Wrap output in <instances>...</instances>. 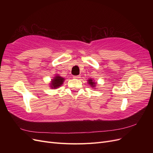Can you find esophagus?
I'll return each instance as SVG.
<instances>
[{"mask_svg": "<svg viewBox=\"0 0 153 153\" xmlns=\"http://www.w3.org/2000/svg\"><path fill=\"white\" fill-rule=\"evenodd\" d=\"M80 75H76V76H73V78H75V79H79L80 78Z\"/></svg>", "mask_w": 153, "mask_h": 153, "instance_id": "obj_1", "label": "esophagus"}]
</instances>
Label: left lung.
Masks as SVG:
<instances>
[{
	"mask_svg": "<svg viewBox=\"0 0 153 153\" xmlns=\"http://www.w3.org/2000/svg\"><path fill=\"white\" fill-rule=\"evenodd\" d=\"M88 82L89 83V84H90L92 87H94L95 83H94V82L92 81V79H89V82Z\"/></svg>",
	"mask_w": 153,
	"mask_h": 153,
	"instance_id": "left-lung-1",
	"label": "left lung"
}]
</instances>
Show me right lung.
I'll use <instances>...</instances> for the list:
<instances>
[{
    "mask_svg": "<svg viewBox=\"0 0 153 153\" xmlns=\"http://www.w3.org/2000/svg\"><path fill=\"white\" fill-rule=\"evenodd\" d=\"M64 80V78L62 77H61L59 76H56L52 80V83H51V87L52 88H57L61 86Z\"/></svg>",
    "mask_w": 153,
    "mask_h": 153,
    "instance_id": "obj_1",
    "label": "right lung"
}]
</instances>
